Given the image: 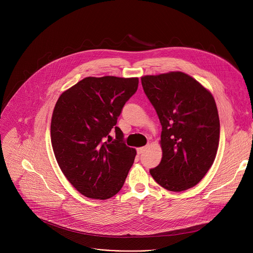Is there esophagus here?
I'll return each instance as SVG.
<instances>
[{"instance_id": "1", "label": "esophagus", "mask_w": 253, "mask_h": 253, "mask_svg": "<svg viewBox=\"0 0 253 253\" xmlns=\"http://www.w3.org/2000/svg\"><path fill=\"white\" fill-rule=\"evenodd\" d=\"M146 149H147V147H146V146H145V147H140V148H138V149H137V153H138V154H142V153H143L144 151H145Z\"/></svg>"}]
</instances>
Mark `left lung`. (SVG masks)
<instances>
[{
  "label": "left lung",
  "instance_id": "1",
  "mask_svg": "<svg viewBox=\"0 0 253 253\" xmlns=\"http://www.w3.org/2000/svg\"><path fill=\"white\" fill-rule=\"evenodd\" d=\"M141 83L162 126V159L150 174L167 190H187L201 181L217 153L220 123L215 100L183 72L143 76Z\"/></svg>",
  "mask_w": 253,
  "mask_h": 253
}]
</instances>
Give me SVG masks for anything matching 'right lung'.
I'll return each instance as SVG.
<instances>
[{
	"label": "right lung",
	"instance_id": "add662e5",
	"mask_svg": "<svg viewBox=\"0 0 253 253\" xmlns=\"http://www.w3.org/2000/svg\"><path fill=\"white\" fill-rule=\"evenodd\" d=\"M138 78L87 77L59 97L51 121L56 160L82 195L105 200L122 188L136 150L116 126L122 108L137 91ZM116 130V139L109 133Z\"/></svg>",
	"mask_w": 253,
	"mask_h": 253
}]
</instances>
